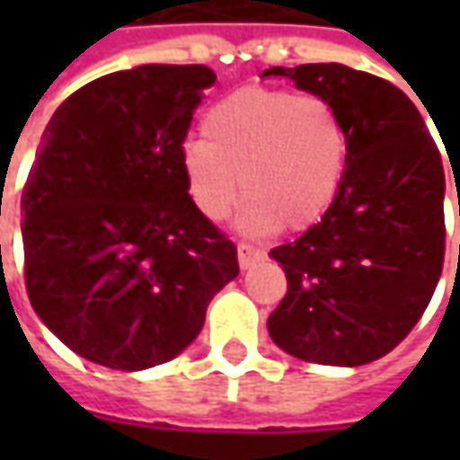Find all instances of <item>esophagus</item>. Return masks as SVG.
Instances as JSON below:
<instances>
[{"mask_svg": "<svg viewBox=\"0 0 460 460\" xmlns=\"http://www.w3.org/2000/svg\"><path fill=\"white\" fill-rule=\"evenodd\" d=\"M236 253H239V266L243 270L251 269V266H253L256 261H261L263 256H266V251L256 249V246H251V243H239Z\"/></svg>", "mask_w": 460, "mask_h": 460, "instance_id": "obj_1", "label": "esophagus"}]
</instances>
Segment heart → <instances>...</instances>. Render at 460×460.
Masks as SVG:
<instances>
[{"instance_id":"heart-1","label":"heart","mask_w":460,"mask_h":460,"mask_svg":"<svg viewBox=\"0 0 460 460\" xmlns=\"http://www.w3.org/2000/svg\"><path fill=\"white\" fill-rule=\"evenodd\" d=\"M349 167V130L315 93L249 85L224 95L201 120V140L181 147L191 201L224 219L249 201L251 229L305 231L338 199Z\"/></svg>"}]
</instances>
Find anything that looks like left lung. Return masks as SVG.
I'll return each instance as SVG.
<instances>
[{
    "label": "left lung",
    "mask_w": 460,
    "mask_h": 460,
    "mask_svg": "<svg viewBox=\"0 0 460 460\" xmlns=\"http://www.w3.org/2000/svg\"><path fill=\"white\" fill-rule=\"evenodd\" d=\"M263 75L328 98L349 130L335 204L300 239L270 249L288 279L270 338L305 362H375L411 332L444 269L441 152L416 105L379 75L342 64L273 66Z\"/></svg>",
    "instance_id": "8db88e82"
}]
</instances>
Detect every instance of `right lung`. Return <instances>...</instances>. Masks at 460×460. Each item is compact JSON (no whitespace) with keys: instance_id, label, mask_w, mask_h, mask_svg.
<instances>
[{"instance_id":"obj_1","label":"right lung","mask_w":460,"mask_h":460,"mask_svg":"<svg viewBox=\"0 0 460 460\" xmlns=\"http://www.w3.org/2000/svg\"><path fill=\"white\" fill-rule=\"evenodd\" d=\"M207 66L101 75L58 105L22 194L26 293L66 347L137 372L199 335L239 276L236 246L191 201L181 145Z\"/></svg>"}]
</instances>
